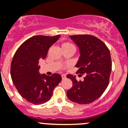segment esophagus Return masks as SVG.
Returning <instances> with one entry per match:
<instances>
[{
  "label": "esophagus",
  "instance_id": "obj_1",
  "mask_svg": "<svg viewBox=\"0 0 128 128\" xmlns=\"http://www.w3.org/2000/svg\"><path fill=\"white\" fill-rule=\"evenodd\" d=\"M62 79H63V80L65 79V78H66V75H65V74H62Z\"/></svg>",
  "mask_w": 128,
  "mask_h": 128
}]
</instances>
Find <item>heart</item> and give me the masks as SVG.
<instances>
[{
	"instance_id": "obj_1",
	"label": "heart",
	"mask_w": 128,
	"mask_h": 128,
	"mask_svg": "<svg viewBox=\"0 0 128 128\" xmlns=\"http://www.w3.org/2000/svg\"><path fill=\"white\" fill-rule=\"evenodd\" d=\"M67 46H73L72 44L71 43H70V42H65V43H63L62 44V47H67Z\"/></svg>"
}]
</instances>
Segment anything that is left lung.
Wrapping results in <instances>:
<instances>
[{
    "label": "left lung",
    "instance_id": "8db88e82",
    "mask_svg": "<svg viewBox=\"0 0 128 128\" xmlns=\"http://www.w3.org/2000/svg\"><path fill=\"white\" fill-rule=\"evenodd\" d=\"M70 38L78 46L80 52L76 65L78 68L76 74L85 77L82 82L72 74L66 76L72 82L66 96L76 103L90 104L98 99L109 85L112 68L110 50L103 41L91 35H74Z\"/></svg>",
    "mask_w": 128,
    "mask_h": 128
}]
</instances>
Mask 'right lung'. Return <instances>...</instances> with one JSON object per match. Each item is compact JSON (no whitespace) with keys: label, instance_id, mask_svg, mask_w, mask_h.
Listing matches in <instances>:
<instances>
[{"label":"right lung","instance_id":"1","mask_svg":"<svg viewBox=\"0 0 128 128\" xmlns=\"http://www.w3.org/2000/svg\"><path fill=\"white\" fill-rule=\"evenodd\" d=\"M55 36H35L18 48L11 64V76L14 86L22 98L33 104H44L52 98L56 87L62 81L61 75H41L39 60L44 59L48 49L58 41Z\"/></svg>","mask_w":128,"mask_h":128}]
</instances>
